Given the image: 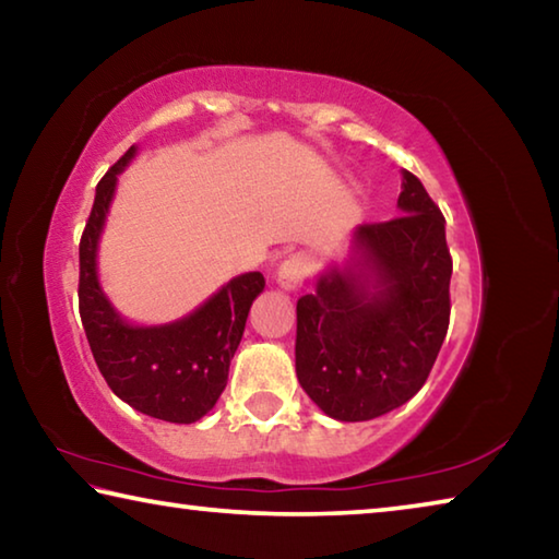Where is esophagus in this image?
I'll return each mask as SVG.
<instances>
[{
  "mask_svg": "<svg viewBox=\"0 0 559 559\" xmlns=\"http://www.w3.org/2000/svg\"><path fill=\"white\" fill-rule=\"evenodd\" d=\"M310 273V261L306 253H293L278 269V286L286 290H296Z\"/></svg>",
  "mask_w": 559,
  "mask_h": 559,
  "instance_id": "esophagus-1",
  "label": "esophagus"
}]
</instances>
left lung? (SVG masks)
<instances>
[{
  "instance_id": "left-lung-1",
  "label": "left lung",
  "mask_w": 559,
  "mask_h": 559,
  "mask_svg": "<svg viewBox=\"0 0 559 559\" xmlns=\"http://www.w3.org/2000/svg\"><path fill=\"white\" fill-rule=\"evenodd\" d=\"M396 204L404 214L357 229L374 290L353 271H333L296 306L298 382L340 421H367L409 402L449 330L447 219L412 173Z\"/></svg>"
}]
</instances>
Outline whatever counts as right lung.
Wrapping results in <instances>:
<instances>
[{
	"mask_svg": "<svg viewBox=\"0 0 559 559\" xmlns=\"http://www.w3.org/2000/svg\"><path fill=\"white\" fill-rule=\"evenodd\" d=\"M135 155L130 147L96 187V200L79 243V313L93 359L112 392L132 409L173 424H192L212 409L229 377L246 316L263 290L259 271L243 273L177 323L132 328L110 308L96 278V246L116 192L118 173Z\"/></svg>",
	"mask_w": 559,
	"mask_h": 559,
	"instance_id": "obj_1",
	"label": "right lung"
}]
</instances>
